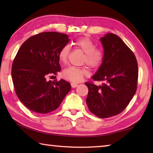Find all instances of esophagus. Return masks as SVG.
Here are the masks:
<instances>
[{"instance_id": "esophagus-1", "label": "esophagus", "mask_w": 153, "mask_h": 153, "mask_svg": "<svg viewBox=\"0 0 153 153\" xmlns=\"http://www.w3.org/2000/svg\"><path fill=\"white\" fill-rule=\"evenodd\" d=\"M71 85L72 88H76L77 86H78V84H77V83H71Z\"/></svg>"}]
</instances>
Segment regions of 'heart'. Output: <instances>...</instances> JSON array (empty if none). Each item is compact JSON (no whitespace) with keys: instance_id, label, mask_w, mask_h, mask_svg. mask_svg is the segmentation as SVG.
I'll use <instances>...</instances> for the list:
<instances>
[{"instance_id":"1","label":"heart","mask_w":153,"mask_h":153,"mask_svg":"<svg viewBox=\"0 0 153 153\" xmlns=\"http://www.w3.org/2000/svg\"><path fill=\"white\" fill-rule=\"evenodd\" d=\"M74 46L85 53L83 63H86L92 69L98 68L101 65L105 58L104 52L101 48H96V45L92 40L88 37L77 38L74 42ZM70 48L65 45L59 53V59L61 63H65L68 59ZM63 75L65 78L74 83L81 82L84 77L89 75V70L86 67L70 66L64 69Z\"/></svg>"}]
</instances>
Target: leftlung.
<instances>
[{"label": "left lung", "mask_w": 153, "mask_h": 153, "mask_svg": "<svg viewBox=\"0 0 153 153\" xmlns=\"http://www.w3.org/2000/svg\"><path fill=\"white\" fill-rule=\"evenodd\" d=\"M100 41L104 61L92 79L105 83H85L88 88L86 104L96 116L108 118L122 112L135 94L138 67L133 52L118 36L107 33Z\"/></svg>", "instance_id": "left-lung-1"}]
</instances>
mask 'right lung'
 Instances as JSON below:
<instances>
[{
    "label": "right lung",
    "mask_w": 153,
    "mask_h": 153,
    "mask_svg": "<svg viewBox=\"0 0 153 153\" xmlns=\"http://www.w3.org/2000/svg\"><path fill=\"white\" fill-rule=\"evenodd\" d=\"M69 42L65 33L42 32L28 38L18 51L12 65L13 82L19 100L32 111H55L70 91L65 80H46L61 71L59 53Z\"/></svg>",
    "instance_id": "right-lung-1"
}]
</instances>
